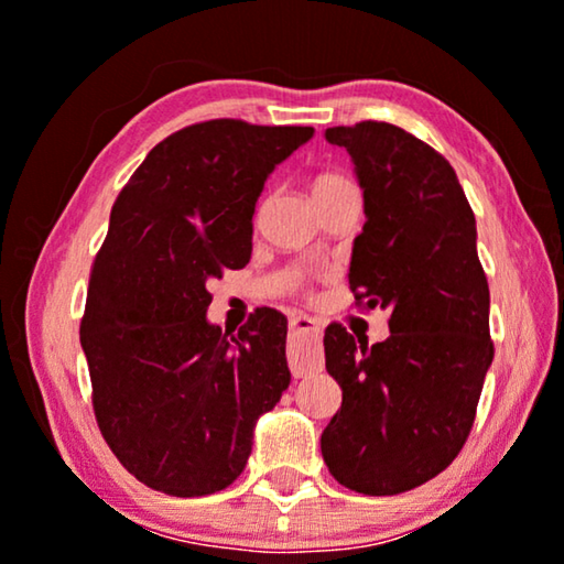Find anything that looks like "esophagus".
Listing matches in <instances>:
<instances>
[{
    "label": "esophagus",
    "instance_id": "obj_1",
    "mask_svg": "<svg viewBox=\"0 0 564 564\" xmlns=\"http://www.w3.org/2000/svg\"><path fill=\"white\" fill-rule=\"evenodd\" d=\"M290 369L295 377L313 372L321 365V323L311 315H292L290 318Z\"/></svg>",
    "mask_w": 564,
    "mask_h": 564
}]
</instances>
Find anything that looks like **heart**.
Masks as SVG:
<instances>
[{"mask_svg": "<svg viewBox=\"0 0 564 564\" xmlns=\"http://www.w3.org/2000/svg\"><path fill=\"white\" fill-rule=\"evenodd\" d=\"M344 187H354V182L349 180V176H344L338 172H321V174H315V180H313V197L326 195V192L344 189Z\"/></svg>", "mask_w": 564, "mask_h": 564, "instance_id": "b5f03b06", "label": "heart"}]
</instances>
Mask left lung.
Returning a JSON list of instances; mask_svg holds the SVG:
<instances>
[{"label":"left lung","instance_id":"obj_1","mask_svg":"<svg viewBox=\"0 0 564 564\" xmlns=\"http://www.w3.org/2000/svg\"><path fill=\"white\" fill-rule=\"evenodd\" d=\"M357 166L367 223L349 288L388 311L380 344L330 323L326 369L341 408L321 434L330 475L365 496H398L444 473L473 431L492 361L490 290L475 213L442 153L390 122L326 130Z\"/></svg>","mask_w":564,"mask_h":564}]
</instances>
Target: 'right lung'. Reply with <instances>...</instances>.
<instances>
[{"mask_svg": "<svg viewBox=\"0 0 564 564\" xmlns=\"http://www.w3.org/2000/svg\"><path fill=\"white\" fill-rule=\"evenodd\" d=\"M313 128L195 122L153 145L120 189L82 318L91 408L120 465L176 498L243 473L259 415L290 384L288 318L259 307L236 336L205 318L207 282L251 259L257 199Z\"/></svg>", "mask_w": 564, "mask_h": 564, "instance_id": "add662e5", "label": "right lung"}]
</instances>
